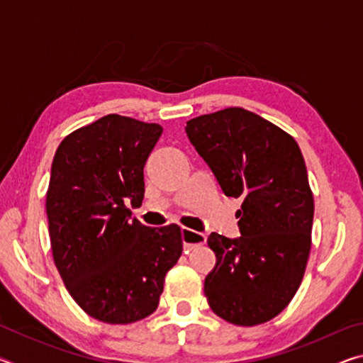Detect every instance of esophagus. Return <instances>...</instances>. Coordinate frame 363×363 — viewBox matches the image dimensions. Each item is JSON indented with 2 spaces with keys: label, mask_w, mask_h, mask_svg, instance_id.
<instances>
[{
  "label": "esophagus",
  "mask_w": 363,
  "mask_h": 363,
  "mask_svg": "<svg viewBox=\"0 0 363 363\" xmlns=\"http://www.w3.org/2000/svg\"><path fill=\"white\" fill-rule=\"evenodd\" d=\"M182 242H184V250L190 251L199 245H203L206 242V235L201 232H195L192 229H187V227H182Z\"/></svg>",
  "instance_id": "obj_1"
}]
</instances>
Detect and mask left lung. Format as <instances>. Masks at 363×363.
I'll return each instance as SVG.
<instances>
[{"instance_id": "obj_1", "label": "left lung", "mask_w": 363, "mask_h": 363, "mask_svg": "<svg viewBox=\"0 0 363 363\" xmlns=\"http://www.w3.org/2000/svg\"><path fill=\"white\" fill-rule=\"evenodd\" d=\"M186 133L223 192L243 200L242 237H208L216 253L208 304L242 327L267 322L296 294L311 251L314 196L303 153L290 134L240 107L189 120Z\"/></svg>"}]
</instances>
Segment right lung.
<instances>
[{
	"instance_id": "obj_1",
	"label": "right lung",
	"mask_w": 363,
	"mask_h": 363,
	"mask_svg": "<svg viewBox=\"0 0 363 363\" xmlns=\"http://www.w3.org/2000/svg\"><path fill=\"white\" fill-rule=\"evenodd\" d=\"M163 128L106 115L69 134L52 160L46 214L54 264L86 314L133 323L158 307L182 253L181 227H147L128 205L144 199V167Z\"/></svg>"
}]
</instances>
